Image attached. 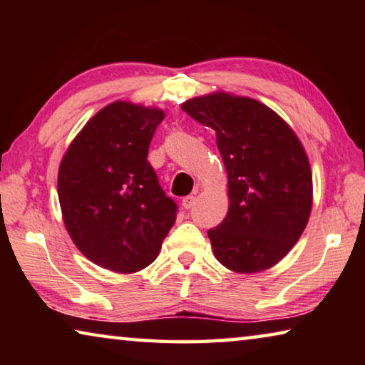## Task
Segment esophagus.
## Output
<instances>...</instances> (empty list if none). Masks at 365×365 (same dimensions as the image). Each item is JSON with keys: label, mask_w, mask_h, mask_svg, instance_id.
Here are the masks:
<instances>
[{"label": "esophagus", "mask_w": 365, "mask_h": 365, "mask_svg": "<svg viewBox=\"0 0 365 365\" xmlns=\"http://www.w3.org/2000/svg\"><path fill=\"white\" fill-rule=\"evenodd\" d=\"M195 202H196V196L190 195V196H185V197H183L182 206H183V209H191V207L195 206Z\"/></svg>", "instance_id": "obj_1"}]
</instances>
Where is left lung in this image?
Here are the masks:
<instances>
[{
  "instance_id": "8db88e82",
  "label": "left lung",
  "mask_w": 365,
  "mask_h": 365,
  "mask_svg": "<svg viewBox=\"0 0 365 365\" xmlns=\"http://www.w3.org/2000/svg\"><path fill=\"white\" fill-rule=\"evenodd\" d=\"M211 127L228 177L227 217L207 232L227 269L261 272L288 255L312 207V175L301 141L287 122L251 98L214 93L182 104Z\"/></svg>"
}]
</instances>
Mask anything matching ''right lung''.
I'll list each match as a JSON object with an SVG mask.
<instances>
[{
	"label": "right lung",
	"instance_id": "right-lung-1",
	"mask_svg": "<svg viewBox=\"0 0 365 365\" xmlns=\"http://www.w3.org/2000/svg\"><path fill=\"white\" fill-rule=\"evenodd\" d=\"M164 119L156 108L115 101L86 122L59 165L58 195L72 242L91 262L132 274L159 255L177 217L148 163Z\"/></svg>",
	"mask_w": 365,
	"mask_h": 365
}]
</instances>
